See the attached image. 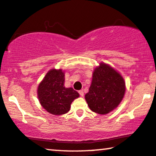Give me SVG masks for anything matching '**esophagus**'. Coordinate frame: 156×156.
<instances>
[{
  "label": "esophagus",
  "instance_id": "obj_1",
  "mask_svg": "<svg viewBox=\"0 0 156 156\" xmlns=\"http://www.w3.org/2000/svg\"><path fill=\"white\" fill-rule=\"evenodd\" d=\"M78 93H79V94H80V96H82V97H83V95H84V93H83V90H79Z\"/></svg>",
  "mask_w": 156,
  "mask_h": 156
}]
</instances>
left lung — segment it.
Masks as SVG:
<instances>
[{
  "mask_svg": "<svg viewBox=\"0 0 156 156\" xmlns=\"http://www.w3.org/2000/svg\"><path fill=\"white\" fill-rule=\"evenodd\" d=\"M125 90V82L121 74L107 63H100L94 70L89 92L85 98L92 111L107 115L120 104Z\"/></svg>",
  "mask_w": 156,
  "mask_h": 156,
  "instance_id": "obj_1",
  "label": "left lung"
}]
</instances>
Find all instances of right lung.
<instances>
[{
    "mask_svg": "<svg viewBox=\"0 0 156 156\" xmlns=\"http://www.w3.org/2000/svg\"><path fill=\"white\" fill-rule=\"evenodd\" d=\"M65 73L52 69L46 74L37 88L39 101L44 109L54 115L67 113L73 101L79 97L72 87H65Z\"/></svg>",
    "mask_w": 156,
    "mask_h": 156,
    "instance_id": "1",
    "label": "right lung"
}]
</instances>
